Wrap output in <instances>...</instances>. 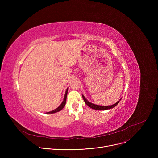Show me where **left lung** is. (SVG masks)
Wrapping results in <instances>:
<instances>
[{"mask_svg": "<svg viewBox=\"0 0 158 158\" xmlns=\"http://www.w3.org/2000/svg\"><path fill=\"white\" fill-rule=\"evenodd\" d=\"M82 98H83V99H84L85 102L86 103V105H88L89 107H91V108H92V109H94V110H101V111H102V110H110V109L113 108L114 107H115L116 106H117V105L119 103V102L121 101V99H122V98H120L118 101H117V102H116V103H115V104H113V105H111V106H104L97 105V104H93V103H92V102H89V101L87 100V99L85 98V97L83 95H82Z\"/></svg>", "mask_w": 158, "mask_h": 158, "instance_id": "8db88e82", "label": "left lung"}]
</instances>
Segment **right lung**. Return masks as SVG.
<instances>
[{
  "instance_id": "1",
  "label": "right lung",
  "mask_w": 158,
  "mask_h": 158,
  "mask_svg": "<svg viewBox=\"0 0 158 158\" xmlns=\"http://www.w3.org/2000/svg\"><path fill=\"white\" fill-rule=\"evenodd\" d=\"M67 94H68V88L66 89V92H65V94H64V99L63 101L62 102V103L60 104V106L59 107H57L56 109L51 111H49V112H47L46 113L47 114H52V113H57V112H59L60 111L63 107H64L65 106V104H66V96H67Z\"/></svg>"
}]
</instances>
